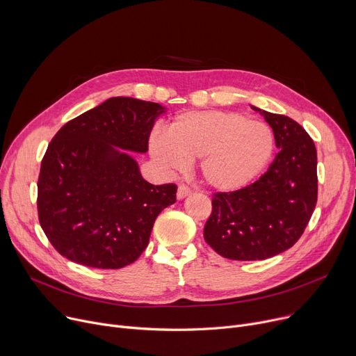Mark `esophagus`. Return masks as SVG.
<instances>
[{
  "instance_id": "obj_1",
  "label": "esophagus",
  "mask_w": 356,
  "mask_h": 356,
  "mask_svg": "<svg viewBox=\"0 0 356 356\" xmlns=\"http://www.w3.org/2000/svg\"><path fill=\"white\" fill-rule=\"evenodd\" d=\"M192 193V191L188 188V186L180 184L177 188V199H184L186 196H189Z\"/></svg>"
}]
</instances>
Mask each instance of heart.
<instances>
[{
    "instance_id": "obj_1",
    "label": "heart",
    "mask_w": 356,
    "mask_h": 356,
    "mask_svg": "<svg viewBox=\"0 0 356 356\" xmlns=\"http://www.w3.org/2000/svg\"><path fill=\"white\" fill-rule=\"evenodd\" d=\"M271 128L232 111H200L177 117L167 134L149 140L152 157L165 170L199 160V175L212 189L244 188L271 159Z\"/></svg>"
}]
</instances>
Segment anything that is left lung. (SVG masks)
Returning a JSON list of instances; mask_svg holds the SVG:
<instances>
[{
	"label": "left lung",
	"mask_w": 356,
	"mask_h": 356,
	"mask_svg": "<svg viewBox=\"0 0 356 356\" xmlns=\"http://www.w3.org/2000/svg\"><path fill=\"white\" fill-rule=\"evenodd\" d=\"M270 124L278 153L257 181L212 196L204 241L222 257L257 261L291 248L317 202V153L294 120L252 106Z\"/></svg>",
	"instance_id": "left-lung-1"
}]
</instances>
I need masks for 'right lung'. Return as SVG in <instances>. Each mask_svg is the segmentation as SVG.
Returning a JSON list of instances; mask_svg holds the SVG:
<instances>
[{
	"mask_svg": "<svg viewBox=\"0 0 356 356\" xmlns=\"http://www.w3.org/2000/svg\"><path fill=\"white\" fill-rule=\"evenodd\" d=\"M164 109L109 98L51 138L37 181V212L60 255L85 267L117 270L143 254L156 218L176 202L177 186L145 181L129 152H147Z\"/></svg>",
	"mask_w": 356,
	"mask_h": 356,
	"instance_id": "add662e5",
	"label": "right lung"
}]
</instances>
